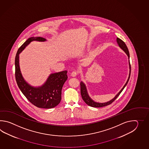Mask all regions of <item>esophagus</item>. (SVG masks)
I'll return each mask as SVG.
<instances>
[{"instance_id":"34e87169","label":"esophagus","mask_w":149,"mask_h":149,"mask_svg":"<svg viewBox=\"0 0 149 149\" xmlns=\"http://www.w3.org/2000/svg\"><path fill=\"white\" fill-rule=\"evenodd\" d=\"M77 74H78V72L77 71H73V72H72V73H71V76L74 77H76L77 75Z\"/></svg>"}]
</instances>
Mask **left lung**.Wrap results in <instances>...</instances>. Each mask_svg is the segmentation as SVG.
<instances>
[{
	"label": "left lung",
	"mask_w": 149,
	"mask_h": 149,
	"mask_svg": "<svg viewBox=\"0 0 149 149\" xmlns=\"http://www.w3.org/2000/svg\"><path fill=\"white\" fill-rule=\"evenodd\" d=\"M117 42L119 46L126 53V54L127 55V56L128 57V59H130V53H129V51H128V49L126 45L125 44V43L124 42V41H123L120 38H117ZM129 65H130V74H129L128 78L127 79V81L126 82L125 85L124 86V87H123V88L121 89L120 91L119 92L117 95H116V96L113 99H112L110 101L107 102H105V103L96 102L94 101H93L92 98L89 97L88 94V92H87V90L86 88V87L85 84L82 81H81V82H80V92H81V95L82 100L84 101V102H85L89 106H91L92 107H94V108L103 107L111 104L116 98H117L118 96L120 95V94L123 91L124 88L126 87V86L127 85V83L129 81L130 76V71H131V67H130V60H129Z\"/></svg>",
	"instance_id": "obj_1"
}]
</instances>
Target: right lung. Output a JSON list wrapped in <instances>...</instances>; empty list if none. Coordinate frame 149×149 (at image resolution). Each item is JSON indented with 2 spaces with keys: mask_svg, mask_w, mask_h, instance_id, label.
I'll use <instances>...</instances> for the list:
<instances>
[{
  "mask_svg": "<svg viewBox=\"0 0 149 149\" xmlns=\"http://www.w3.org/2000/svg\"><path fill=\"white\" fill-rule=\"evenodd\" d=\"M33 41H45L46 39L40 37H31L19 48L15 59L16 82L23 95L32 104L39 108H53L60 103L62 88L68 79L67 71L52 73L44 84L38 87L31 86L26 82L20 71L19 54Z\"/></svg>",
  "mask_w": 149,
  "mask_h": 149,
  "instance_id": "obj_1",
  "label": "right lung"
}]
</instances>
